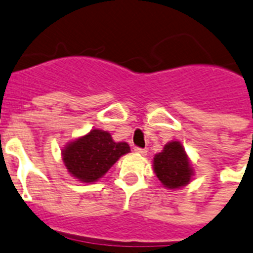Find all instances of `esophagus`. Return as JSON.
Returning <instances> with one entry per match:
<instances>
[{
    "label": "esophagus",
    "instance_id": "obj_1",
    "mask_svg": "<svg viewBox=\"0 0 253 253\" xmlns=\"http://www.w3.org/2000/svg\"><path fill=\"white\" fill-rule=\"evenodd\" d=\"M133 151L136 152L137 155H140V156H145V155H147V149H144V148L135 147V148H133Z\"/></svg>",
    "mask_w": 253,
    "mask_h": 253
}]
</instances>
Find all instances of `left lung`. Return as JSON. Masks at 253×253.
Masks as SVG:
<instances>
[{
    "instance_id": "1",
    "label": "left lung",
    "mask_w": 253,
    "mask_h": 253,
    "mask_svg": "<svg viewBox=\"0 0 253 253\" xmlns=\"http://www.w3.org/2000/svg\"><path fill=\"white\" fill-rule=\"evenodd\" d=\"M153 170L164 187L176 190L191 182L194 169L180 141H170L153 159Z\"/></svg>"
}]
</instances>
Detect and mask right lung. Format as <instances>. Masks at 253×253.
I'll return each mask as SVG.
<instances>
[{"instance_id": "right-lung-1", "label": "right lung", "mask_w": 253, "mask_h": 253, "mask_svg": "<svg viewBox=\"0 0 253 253\" xmlns=\"http://www.w3.org/2000/svg\"><path fill=\"white\" fill-rule=\"evenodd\" d=\"M128 152L127 143H116L108 131L94 128L69 143L62 149V160L74 178L83 183H93Z\"/></svg>"}]
</instances>
